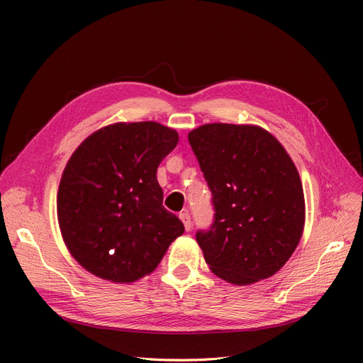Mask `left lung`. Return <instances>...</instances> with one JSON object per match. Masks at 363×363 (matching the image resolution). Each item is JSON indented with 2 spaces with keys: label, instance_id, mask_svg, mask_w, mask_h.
<instances>
[{
  "label": "left lung",
  "instance_id": "1",
  "mask_svg": "<svg viewBox=\"0 0 363 363\" xmlns=\"http://www.w3.org/2000/svg\"><path fill=\"white\" fill-rule=\"evenodd\" d=\"M177 131L155 121L98 130L74 151L57 192L60 232L94 276L131 283L155 271L184 225L163 207L160 162Z\"/></svg>",
  "mask_w": 363,
  "mask_h": 363
}]
</instances>
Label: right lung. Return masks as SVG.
<instances>
[{
    "label": "right lung",
    "instance_id": "add662e5",
    "mask_svg": "<svg viewBox=\"0 0 363 363\" xmlns=\"http://www.w3.org/2000/svg\"><path fill=\"white\" fill-rule=\"evenodd\" d=\"M188 138L212 194L213 223L195 236L208 268L238 286L274 276L304 228L303 186L286 150L255 125L206 124Z\"/></svg>",
    "mask_w": 363,
    "mask_h": 363
}]
</instances>
